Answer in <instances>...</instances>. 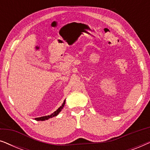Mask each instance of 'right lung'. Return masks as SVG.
I'll list each match as a JSON object with an SVG mask.
<instances>
[{"label": "right lung", "mask_w": 150, "mask_h": 150, "mask_svg": "<svg viewBox=\"0 0 150 150\" xmlns=\"http://www.w3.org/2000/svg\"><path fill=\"white\" fill-rule=\"evenodd\" d=\"M65 100H64V102H63V103L62 105H61L60 107H59L58 109H57L56 111H54L53 113H52L50 115H48V116H44V117H38V118H35L36 120L38 121H44L46 120H48L49 118H51L52 117H54V116H57V115H58L60 111L61 110V109L63 108V106L65 105Z\"/></svg>", "instance_id": "add662e5"}]
</instances>
